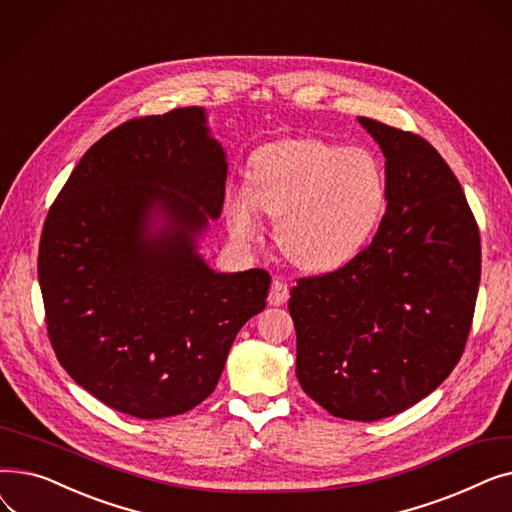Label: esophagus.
I'll return each instance as SVG.
<instances>
[{
  "label": "esophagus",
  "mask_w": 512,
  "mask_h": 512,
  "mask_svg": "<svg viewBox=\"0 0 512 512\" xmlns=\"http://www.w3.org/2000/svg\"><path fill=\"white\" fill-rule=\"evenodd\" d=\"M267 301H270V305H284L288 301V284L282 282V280H274L272 282V290H270V297H267Z\"/></svg>",
  "instance_id": "34e87169"
}]
</instances>
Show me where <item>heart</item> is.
Here are the masks:
<instances>
[{
	"mask_svg": "<svg viewBox=\"0 0 512 512\" xmlns=\"http://www.w3.org/2000/svg\"><path fill=\"white\" fill-rule=\"evenodd\" d=\"M384 203L386 178L369 151L292 139L259 149L249 188H230L224 207L236 240L259 234L263 209L276 218V240L290 261L328 270L363 245Z\"/></svg>",
	"mask_w": 512,
	"mask_h": 512,
	"instance_id": "b5f03b06",
	"label": "heart"
}]
</instances>
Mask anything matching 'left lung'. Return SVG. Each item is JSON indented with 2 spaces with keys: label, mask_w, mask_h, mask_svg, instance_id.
I'll return each mask as SVG.
<instances>
[{
  "label": "left lung",
  "mask_w": 512,
  "mask_h": 512,
  "mask_svg": "<svg viewBox=\"0 0 512 512\" xmlns=\"http://www.w3.org/2000/svg\"><path fill=\"white\" fill-rule=\"evenodd\" d=\"M386 157L388 207L342 267L299 278L297 378L330 415L378 421L432 394L473 324L481 242L463 188L423 137L359 118Z\"/></svg>",
  "instance_id": "left-lung-1"
}]
</instances>
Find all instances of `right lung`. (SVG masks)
I'll use <instances>...</instances> for the list:
<instances>
[{
    "mask_svg": "<svg viewBox=\"0 0 512 512\" xmlns=\"http://www.w3.org/2000/svg\"><path fill=\"white\" fill-rule=\"evenodd\" d=\"M226 174L205 112L180 107L107 132L49 207L37 263L49 342L103 405L139 419L195 409L263 311L270 274H215L195 251Z\"/></svg>",
    "mask_w": 512,
    "mask_h": 512,
    "instance_id": "add662e5",
    "label": "right lung"
}]
</instances>
